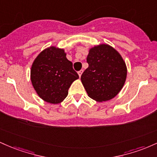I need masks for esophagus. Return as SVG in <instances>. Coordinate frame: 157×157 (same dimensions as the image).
Returning <instances> with one entry per match:
<instances>
[{
    "instance_id": "1",
    "label": "esophagus",
    "mask_w": 157,
    "mask_h": 157,
    "mask_svg": "<svg viewBox=\"0 0 157 157\" xmlns=\"http://www.w3.org/2000/svg\"><path fill=\"white\" fill-rule=\"evenodd\" d=\"M82 73H83V70H80V71H78V75H79V77H81V75H82Z\"/></svg>"
}]
</instances>
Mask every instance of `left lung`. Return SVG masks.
Returning a JSON list of instances; mask_svg holds the SVG:
<instances>
[{"label":"left lung","instance_id":"8db88e82","mask_svg":"<svg viewBox=\"0 0 157 157\" xmlns=\"http://www.w3.org/2000/svg\"><path fill=\"white\" fill-rule=\"evenodd\" d=\"M89 64L81 76L88 96L98 102L112 99L125 83L127 66L118 51L107 44L91 47L87 57Z\"/></svg>","mask_w":157,"mask_h":157}]
</instances>
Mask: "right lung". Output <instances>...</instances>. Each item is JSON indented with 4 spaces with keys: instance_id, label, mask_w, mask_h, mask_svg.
Listing matches in <instances>:
<instances>
[{
    "instance_id": "add662e5",
    "label": "right lung",
    "mask_w": 157,
    "mask_h": 157,
    "mask_svg": "<svg viewBox=\"0 0 157 157\" xmlns=\"http://www.w3.org/2000/svg\"><path fill=\"white\" fill-rule=\"evenodd\" d=\"M64 49L55 46L44 49L33 61L30 79L38 96L50 104L62 102L78 75Z\"/></svg>"
}]
</instances>
